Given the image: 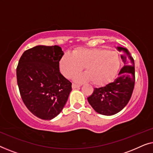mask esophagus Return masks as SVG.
Listing matches in <instances>:
<instances>
[{
	"label": "esophagus",
	"mask_w": 153,
	"mask_h": 153,
	"mask_svg": "<svg viewBox=\"0 0 153 153\" xmlns=\"http://www.w3.org/2000/svg\"><path fill=\"white\" fill-rule=\"evenodd\" d=\"M72 87L73 89H76V88H78L80 87V85H77V84H75V83H72Z\"/></svg>",
	"instance_id": "esophagus-1"
}]
</instances>
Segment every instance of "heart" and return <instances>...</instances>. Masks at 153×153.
<instances>
[{
  "label": "heart",
  "instance_id": "heart-1",
  "mask_svg": "<svg viewBox=\"0 0 153 153\" xmlns=\"http://www.w3.org/2000/svg\"><path fill=\"white\" fill-rule=\"evenodd\" d=\"M120 65L118 53L98 48L80 47L71 54H65L60 60V69L67 78H72L84 67L85 72L74 77L81 83L91 80L93 84L102 85L114 78Z\"/></svg>",
  "mask_w": 153,
  "mask_h": 153
}]
</instances>
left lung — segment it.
<instances>
[{"label":"left lung","mask_w":153,"mask_h":153,"mask_svg":"<svg viewBox=\"0 0 153 153\" xmlns=\"http://www.w3.org/2000/svg\"><path fill=\"white\" fill-rule=\"evenodd\" d=\"M121 53L124 67L112 82L103 87L95 88L87 98L93 109L104 116H112L120 112L128 103L135 81L134 61L128 50L117 47Z\"/></svg>","instance_id":"left-lung-1"}]
</instances>
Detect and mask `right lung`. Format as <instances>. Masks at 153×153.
Here are the masks:
<instances>
[{"label": "right lung", "mask_w": 153, "mask_h": 153, "mask_svg": "<svg viewBox=\"0 0 153 153\" xmlns=\"http://www.w3.org/2000/svg\"><path fill=\"white\" fill-rule=\"evenodd\" d=\"M64 52L59 46L39 45L22 54L16 68L21 97L28 109L43 120L61 112L72 91V83L60 74Z\"/></svg>", "instance_id": "obj_1"}]
</instances>
